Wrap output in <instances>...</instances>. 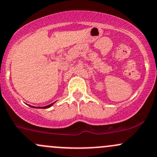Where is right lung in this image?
Instances as JSON below:
<instances>
[{"label":"right lung","mask_w":157,"mask_h":157,"mask_svg":"<svg viewBox=\"0 0 157 157\" xmlns=\"http://www.w3.org/2000/svg\"><path fill=\"white\" fill-rule=\"evenodd\" d=\"M53 104H54V103H52V104H51V105H47V106H45V107H40V108H49V107L52 106V105H53ZM31 107H32V106H31Z\"/></svg>","instance_id":"obj_1"}]
</instances>
